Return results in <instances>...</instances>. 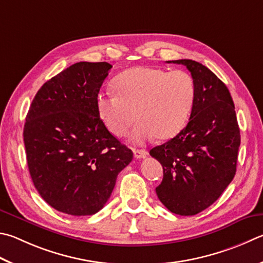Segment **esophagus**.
Returning a JSON list of instances; mask_svg holds the SVG:
<instances>
[{
	"mask_svg": "<svg viewBox=\"0 0 263 263\" xmlns=\"http://www.w3.org/2000/svg\"><path fill=\"white\" fill-rule=\"evenodd\" d=\"M133 154H135V157L136 159H144V157L147 156V151L145 149H133Z\"/></svg>",
	"mask_w": 263,
	"mask_h": 263,
	"instance_id": "1",
	"label": "esophagus"
}]
</instances>
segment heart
Segmentation results:
<instances>
[{"label": "heart", "instance_id": "b5f03b06", "mask_svg": "<svg viewBox=\"0 0 263 263\" xmlns=\"http://www.w3.org/2000/svg\"><path fill=\"white\" fill-rule=\"evenodd\" d=\"M115 88L98 95L99 115L117 137L125 136L138 116L140 122L130 136L136 144L177 135L189 121L197 94L191 73L151 66L126 70L116 78Z\"/></svg>", "mask_w": 263, "mask_h": 263}]
</instances>
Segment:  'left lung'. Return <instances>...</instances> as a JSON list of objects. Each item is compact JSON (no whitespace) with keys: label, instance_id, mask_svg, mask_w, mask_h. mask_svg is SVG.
<instances>
[{"label":"left lung","instance_id":"obj_1","mask_svg":"<svg viewBox=\"0 0 263 263\" xmlns=\"http://www.w3.org/2000/svg\"><path fill=\"white\" fill-rule=\"evenodd\" d=\"M171 62L194 78V106L187 125L149 154L163 166L160 201L171 213L191 216L216 201L235 177L240 130L231 94L216 74L192 60Z\"/></svg>","mask_w":263,"mask_h":263}]
</instances>
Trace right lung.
<instances>
[{
    "label": "right lung",
    "mask_w": 263,
    "mask_h": 263,
    "mask_svg": "<svg viewBox=\"0 0 263 263\" xmlns=\"http://www.w3.org/2000/svg\"><path fill=\"white\" fill-rule=\"evenodd\" d=\"M112 68L79 62L41 86L24 125L31 178L41 198L73 216L102 209L133 153L100 118L97 99Z\"/></svg>",
    "instance_id": "obj_1"
}]
</instances>
